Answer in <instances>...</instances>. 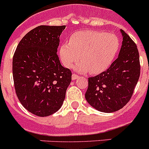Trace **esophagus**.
I'll use <instances>...</instances> for the list:
<instances>
[{
	"instance_id": "obj_1",
	"label": "esophagus",
	"mask_w": 149,
	"mask_h": 149,
	"mask_svg": "<svg viewBox=\"0 0 149 149\" xmlns=\"http://www.w3.org/2000/svg\"><path fill=\"white\" fill-rule=\"evenodd\" d=\"M79 77V76H78L77 74H73V75H72V79H73V80H76V79H77Z\"/></svg>"
}]
</instances>
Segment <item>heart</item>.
Here are the masks:
<instances>
[{"label": "heart", "instance_id": "obj_1", "mask_svg": "<svg viewBox=\"0 0 149 149\" xmlns=\"http://www.w3.org/2000/svg\"><path fill=\"white\" fill-rule=\"evenodd\" d=\"M120 40L116 35L102 31H79L70 36L69 42L60 47V57L66 68L80 58L76 70L97 74L106 70L116 56Z\"/></svg>", "mask_w": 149, "mask_h": 149}]
</instances>
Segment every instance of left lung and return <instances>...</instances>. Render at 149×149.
Returning <instances> with one entry per match:
<instances>
[{
    "label": "left lung",
    "instance_id": "obj_1",
    "mask_svg": "<svg viewBox=\"0 0 149 149\" xmlns=\"http://www.w3.org/2000/svg\"><path fill=\"white\" fill-rule=\"evenodd\" d=\"M120 31L123 40L118 58L107 70L88 78L85 98L100 112H113L123 108L130 101L140 77L137 45L123 30Z\"/></svg>",
    "mask_w": 149,
    "mask_h": 149
}]
</instances>
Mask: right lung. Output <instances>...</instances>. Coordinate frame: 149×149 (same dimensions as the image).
I'll return each instance as SVG.
<instances>
[{"instance_id": "obj_1", "label": "right lung", "mask_w": 149, "mask_h": 149, "mask_svg": "<svg viewBox=\"0 0 149 149\" xmlns=\"http://www.w3.org/2000/svg\"><path fill=\"white\" fill-rule=\"evenodd\" d=\"M65 26L41 25L22 39L13 57L16 96L24 107L39 117L52 115L62 106L71 81L70 69L57 54Z\"/></svg>"}]
</instances>
